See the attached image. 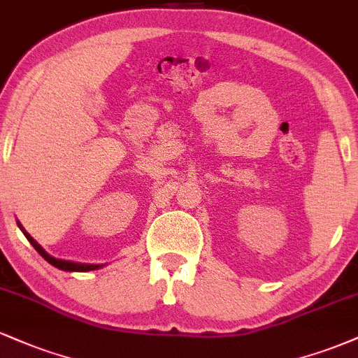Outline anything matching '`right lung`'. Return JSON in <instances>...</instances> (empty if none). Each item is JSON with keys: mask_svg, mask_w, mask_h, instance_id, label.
Wrapping results in <instances>:
<instances>
[{"mask_svg": "<svg viewBox=\"0 0 358 358\" xmlns=\"http://www.w3.org/2000/svg\"><path fill=\"white\" fill-rule=\"evenodd\" d=\"M18 228L23 231V234L24 236H27V239L29 243H31L33 245V248H35V250L38 251V253H40L41 256H43V258L46 259V262H48L50 264H53L55 268H58V270H63V271H94V270H99V268H102V266H105V264H90V263H75V262H66V259H58V258H53L52 255H48L46 253V251L43 250V248H41L40 245H38V243L35 241V239H33L31 236H29V234L27 233V231H24V228L23 226H21V222L18 221Z\"/></svg>", "mask_w": 358, "mask_h": 358, "instance_id": "obj_1", "label": "right lung"}]
</instances>
